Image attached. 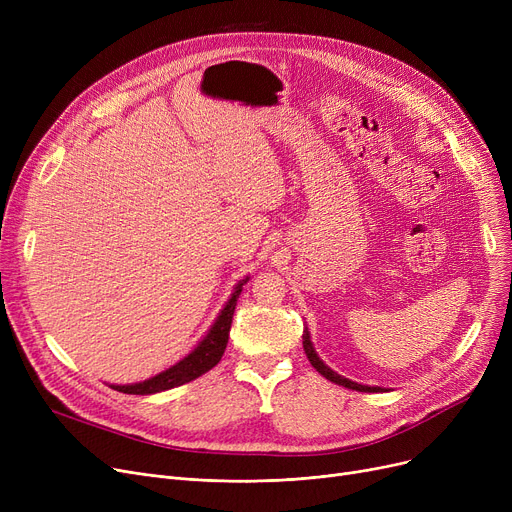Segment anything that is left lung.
Returning <instances> with one entry per match:
<instances>
[{
	"instance_id": "8db88e82",
	"label": "left lung",
	"mask_w": 512,
	"mask_h": 512,
	"mask_svg": "<svg viewBox=\"0 0 512 512\" xmlns=\"http://www.w3.org/2000/svg\"><path fill=\"white\" fill-rule=\"evenodd\" d=\"M303 348H305L307 359L311 361V365H313L321 375H324L326 380H330V382H334V384H338V386H344V388L359 390V392H380V390H382V388H373V386H361V384H357V382H351V380L342 378V375L334 373V371H332L324 361H321V359L317 357L315 348H313V344H311V340H309V332H307V330L303 332Z\"/></svg>"
}]
</instances>
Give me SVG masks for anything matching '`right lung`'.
Here are the masks:
<instances>
[{
  "label": "right lung",
  "instance_id": "right-lung-1",
  "mask_svg": "<svg viewBox=\"0 0 512 512\" xmlns=\"http://www.w3.org/2000/svg\"><path fill=\"white\" fill-rule=\"evenodd\" d=\"M240 290H242V282L236 286L232 299L226 303L220 317L215 319V324L209 330V334L199 342V346L191 355L184 357L180 363L166 369L164 373L155 375V378H151V380H145L141 384H130V386H112V388L118 392H124V394H155L161 390L182 386L186 382H193L199 378V375L207 373L211 367L218 365L226 351L230 326H232V315H234V307H236V299H238Z\"/></svg>",
  "mask_w": 512,
  "mask_h": 512
}]
</instances>
